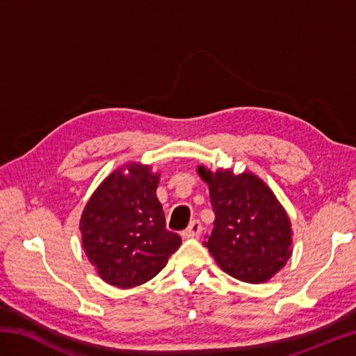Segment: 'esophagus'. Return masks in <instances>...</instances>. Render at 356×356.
I'll return each mask as SVG.
<instances>
[{"mask_svg":"<svg viewBox=\"0 0 356 356\" xmlns=\"http://www.w3.org/2000/svg\"><path fill=\"white\" fill-rule=\"evenodd\" d=\"M200 232H202V223L199 220H193L182 236L185 238H195L200 236Z\"/></svg>","mask_w":356,"mask_h":356,"instance_id":"obj_1","label":"esophagus"}]
</instances>
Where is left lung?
Here are the masks:
<instances>
[{"label": "left lung", "mask_w": 356, "mask_h": 356, "mask_svg": "<svg viewBox=\"0 0 356 356\" xmlns=\"http://www.w3.org/2000/svg\"><path fill=\"white\" fill-rule=\"evenodd\" d=\"M209 188L216 220L207 241L209 254L226 274L260 284L284 268L292 255V223L263 180L251 171H211L197 165Z\"/></svg>", "instance_id": "obj_1"}]
</instances>
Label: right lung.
Returning <instances> with one entry per match:
<instances>
[{"mask_svg": "<svg viewBox=\"0 0 356 356\" xmlns=\"http://www.w3.org/2000/svg\"><path fill=\"white\" fill-rule=\"evenodd\" d=\"M159 179L151 165L128 162L102 180L82 211V249L105 283L120 289L147 283L182 245L166 231Z\"/></svg>", "mask_w": 356, "mask_h": 356, "instance_id": "add662e5", "label": "right lung"}]
</instances>
